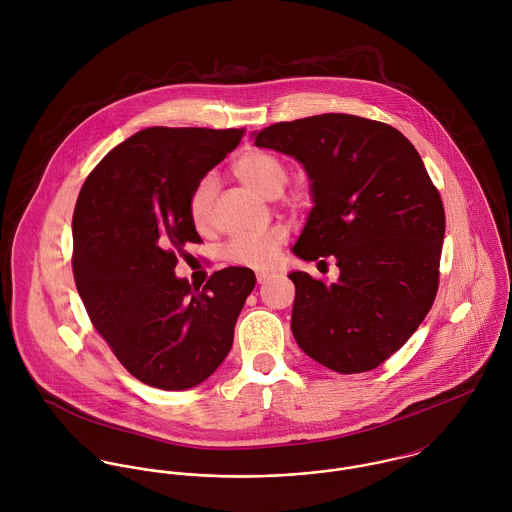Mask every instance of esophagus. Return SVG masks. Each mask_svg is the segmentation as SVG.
I'll return each mask as SVG.
<instances>
[{
    "mask_svg": "<svg viewBox=\"0 0 512 512\" xmlns=\"http://www.w3.org/2000/svg\"><path fill=\"white\" fill-rule=\"evenodd\" d=\"M272 278H274L272 272H256V282H258V284H266V282H270Z\"/></svg>",
    "mask_w": 512,
    "mask_h": 512,
    "instance_id": "34e87169",
    "label": "esophagus"
}]
</instances>
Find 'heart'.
I'll return each instance as SVG.
<instances>
[{
    "label": "heart",
    "instance_id": "heart-1",
    "mask_svg": "<svg viewBox=\"0 0 512 512\" xmlns=\"http://www.w3.org/2000/svg\"><path fill=\"white\" fill-rule=\"evenodd\" d=\"M234 175L266 197H276L282 193L288 181V167L280 157L264 149H248L236 157L232 163ZM215 199V179L211 175L203 177L191 197H189V219L197 230H207L211 226V211ZM297 201V199H293ZM288 230L284 226H272L262 232L232 236L224 248V258L234 266L244 268H266L274 262L278 250L286 244Z\"/></svg>",
    "mask_w": 512,
    "mask_h": 512
}]
</instances>
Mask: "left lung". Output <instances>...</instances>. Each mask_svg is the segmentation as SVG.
Returning <instances> with one entry per match:
<instances>
[{
	"instance_id": "left-lung-1",
	"label": "left lung",
	"mask_w": 512,
	"mask_h": 512,
	"mask_svg": "<svg viewBox=\"0 0 512 512\" xmlns=\"http://www.w3.org/2000/svg\"><path fill=\"white\" fill-rule=\"evenodd\" d=\"M254 136L301 161L311 179L315 207L293 252L335 258L341 270L335 284L290 274L297 345L341 374L382 365L438 293L445 213L420 153L396 128L351 114L278 122Z\"/></svg>"
}]
</instances>
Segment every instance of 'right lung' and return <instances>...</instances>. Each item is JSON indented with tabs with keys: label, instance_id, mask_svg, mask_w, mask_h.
Returning <instances> with one entry per match:
<instances>
[{
	"label": "right lung",
	"instance_id": "1",
	"mask_svg": "<svg viewBox=\"0 0 512 512\" xmlns=\"http://www.w3.org/2000/svg\"><path fill=\"white\" fill-rule=\"evenodd\" d=\"M242 136L244 128H147L114 147L78 193L76 290L116 359L153 388L207 380L228 355L256 286L254 272L240 266L215 272L203 290L175 276L185 244L203 242L189 197Z\"/></svg>",
	"mask_w": 512,
	"mask_h": 512
}]
</instances>
